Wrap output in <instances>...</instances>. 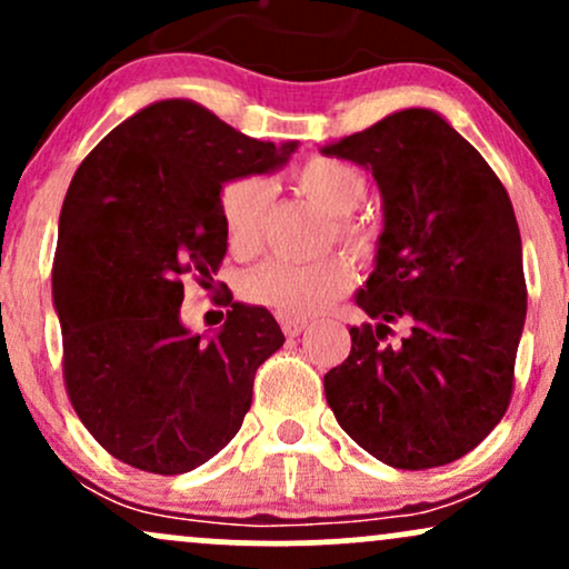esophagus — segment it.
Here are the masks:
<instances>
[{"label":"esophagus","mask_w":569,"mask_h":569,"mask_svg":"<svg viewBox=\"0 0 569 569\" xmlns=\"http://www.w3.org/2000/svg\"><path fill=\"white\" fill-rule=\"evenodd\" d=\"M305 326L307 321H302V318H283L280 321V329H283L286 337H299L305 331Z\"/></svg>","instance_id":"obj_1"}]
</instances>
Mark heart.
<instances>
[{
  "instance_id": "heart-1",
  "label": "heart",
  "mask_w": 569,
  "mask_h": 569,
  "mask_svg": "<svg viewBox=\"0 0 569 569\" xmlns=\"http://www.w3.org/2000/svg\"><path fill=\"white\" fill-rule=\"evenodd\" d=\"M293 184L307 200L329 213L331 238L356 262H375L380 251V230L375 221L356 213L358 206L367 200V176L350 162L316 158L293 171ZM267 194L270 189L259 176H238L221 187L219 217L227 246L234 257L248 259L262 246ZM348 283L350 270L342 257H326L312 264H289L272 259L248 272L243 280V299L248 305L276 312L278 318H307L345 293Z\"/></svg>"
}]
</instances>
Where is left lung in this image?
<instances>
[{
	"label": "left lung",
	"mask_w": 569,
	"mask_h": 569,
	"mask_svg": "<svg viewBox=\"0 0 569 569\" xmlns=\"http://www.w3.org/2000/svg\"><path fill=\"white\" fill-rule=\"evenodd\" d=\"M323 154L367 166L385 200L377 270L326 401L385 466L426 471L479 447L506 415L527 316L521 238L502 181L430 109H403ZM405 337L390 343L395 326Z\"/></svg>",
	"instance_id": "left-lung-1"
}]
</instances>
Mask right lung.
<instances>
[{
  "instance_id": "1",
  "label": "right lung",
  "mask_w": 569,
  "mask_h": 569,
  "mask_svg": "<svg viewBox=\"0 0 569 569\" xmlns=\"http://www.w3.org/2000/svg\"><path fill=\"white\" fill-rule=\"evenodd\" d=\"M297 143L248 139L192 101H158L77 168L53 259L63 385L117 460L176 476L234 439L257 369L286 342L270 310L232 302L213 339L189 335L184 278L224 262L221 184L264 173Z\"/></svg>"
}]
</instances>
